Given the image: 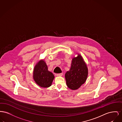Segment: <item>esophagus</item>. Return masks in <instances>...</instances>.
<instances>
[{
    "mask_svg": "<svg viewBox=\"0 0 122 122\" xmlns=\"http://www.w3.org/2000/svg\"><path fill=\"white\" fill-rule=\"evenodd\" d=\"M62 75H63V73H58V74H57V76H58V77H61V76H62Z\"/></svg>",
    "mask_w": 122,
    "mask_h": 122,
    "instance_id": "1",
    "label": "esophagus"
}]
</instances>
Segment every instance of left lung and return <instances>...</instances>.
<instances>
[{
    "label": "left lung",
    "mask_w": 122,
    "mask_h": 122,
    "mask_svg": "<svg viewBox=\"0 0 122 122\" xmlns=\"http://www.w3.org/2000/svg\"><path fill=\"white\" fill-rule=\"evenodd\" d=\"M72 59L70 70L65 74L67 86L71 90L78 89L86 82L88 75V69L83 57L77 54Z\"/></svg>",
    "instance_id": "left-lung-1"
}]
</instances>
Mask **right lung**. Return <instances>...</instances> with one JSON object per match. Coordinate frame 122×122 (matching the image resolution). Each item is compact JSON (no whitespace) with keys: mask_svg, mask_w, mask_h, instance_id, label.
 Instances as JSON below:
<instances>
[{"mask_svg":"<svg viewBox=\"0 0 122 122\" xmlns=\"http://www.w3.org/2000/svg\"><path fill=\"white\" fill-rule=\"evenodd\" d=\"M55 76L48 70L44 59L39 60L36 64L33 71V78L35 82L42 88H48L51 85Z\"/></svg>","mask_w":122,"mask_h":122,"instance_id":"obj_1","label":"right lung"}]
</instances>
